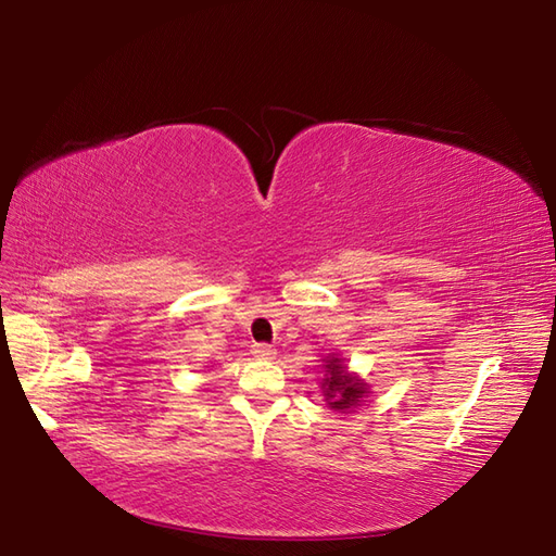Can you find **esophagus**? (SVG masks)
Returning <instances> with one entry per match:
<instances>
[{"instance_id": "1", "label": "esophagus", "mask_w": 556, "mask_h": 556, "mask_svg": "<svg viewBox=\"0 0 556 556\" xmlns=\"http://www.w3.org/2000/svg\"><path fill=\"white\" fill-rule=\"evenodd\" d=\"M252 355H255L257 359H276V348L268 345V343H257L255 348H252Z\"/></svg>"}]
</instances>
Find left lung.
<instances>
[{
  "instance_id": "8db88e82",
  "label": "left lung",
  "mask_w": 556,
  "mask_h": 556,
  "mask_svg": "<svg viewBox=\"0 0 556 556\" xmlns=\"http://www.w3.org/2000/svg\"><path fill=\"white\" fill-rule=\"evenodd\" d=\"M323 394L327 406L336 413H345L350 408L359 406V401L368 394V387L355 374L348 371L341 357H327L325 359V378H323Z\"/></svg>"
}]
</instances>
